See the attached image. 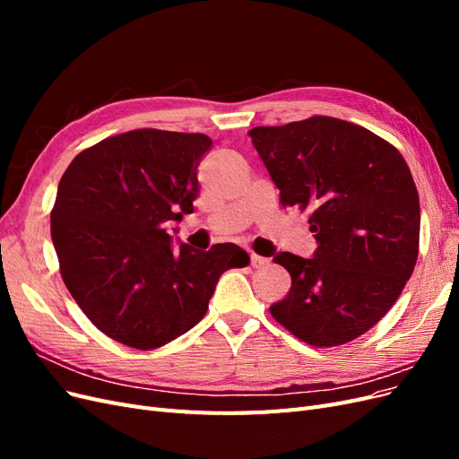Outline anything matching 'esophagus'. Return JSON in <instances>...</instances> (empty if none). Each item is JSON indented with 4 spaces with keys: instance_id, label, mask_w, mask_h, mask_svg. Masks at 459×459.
<instances>
[{
    "instance_id": "obj_1",
    "label": "esophagus",
    "mask_w": 459,
    "mask_h": 459,
    "mask_svg": "<svg viewBox=\"0 0 459 459\" xmlns=\"http://www.w3.org/2000/svg\"><path fill=\"white\" fill-rule=\"evenodd\" d=\"M268 264H270L268 258H264V256H260V255L251 253V266H253V268H264V266H268Z\"/></svg>"
}]
</instances>
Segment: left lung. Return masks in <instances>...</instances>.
Masks as SVG:
<instances>
[{
	"instance_id": "8db88e82",
	"label": "left lung",
	"mask_w": 459,
	"mask_h": 459,
	"mask_svg": "<svg viewBox=\"0 0 459 459\" xmlns=\"http://www.w3.org/2000/svg\"><path fill=\"white\" fill-rule=\"evenodd\" d=\"M283 206L310 212L314 258L280 253L289 295L275 322L312 346L364 335L415 268L420 195L404 157L358 124L312 117L248 132Z\"/></svg>"
}]
</instances>
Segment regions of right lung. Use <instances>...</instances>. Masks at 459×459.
Wrapping results in <instances>:
<instances>
[{
    "mask_svg": "<svg viewBox=\"0 0 459 459\" xmlns=\"http://www.w3.org/2000/svg\"><path fill=\"white\" fill-rule=\"evenodd\" d=\"M204 134L132 130L82 151L63 174L51 239L66 289L107 337L151 351L195 327L220 275L243 268L233 243L174 248L169 224L193 212Z\"/></svg>",
    "mask_w": 459,
    "mask_h": 459,
    "instance_id": "1",
    "label": "right lung"
}]
</instances>
